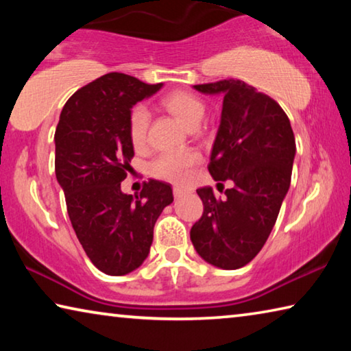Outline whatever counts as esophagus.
<instances>
[{"label":"esophagus","mask_w":351,"mask_h":351,"mask_svg":"<svg viewBox=\"0 0 351 351\" xmlns=\"http://www.w3.org/2000/svg\"><path fill=\"white\" fill-rule=\"evenodd\" d=\"M184 193H186V190H184V189H181V187H173V195H175V198H181Z\"/></svg>","instance_id":"34e87169"}]
</instances>
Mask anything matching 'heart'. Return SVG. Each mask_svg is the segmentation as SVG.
<instances>
[{"instance_id":"1","label":"heart","mask_w":351,"mask_h":351,"mask_svg":"<svg viewBox=\"0 0 351 351\" xmlns=\"http://www.w3.org/2000/svg\"><path fill=\"white\" fill-rule=\"evenodd\" d=\"M161 105L189 128L198 125L206 110L203 100L186 91L165 94L161 99ZM148 125H150V112L144 105H136L128 117V136L136 150H142L147 145ZM199 159V153L195 150L165 152L154 159L150 170L159 180L173 184H186Z\"/></svg>"}]
</instances>
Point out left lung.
<instances>
[{
	"label": "left lung",
	"instance_id": "left-lung-1",
	"mask_svg": "<svg viewBox=\"0 0 351 351\" xmlns=\"http://www.w3.org/2000/svg\"><path fill=\"white\" fill-rule=\"evenodd\" d=\"M193 88L224 96L207 169L218 184L229 180L234 187L224 198H215L212 187L197 190L204 210L190 240L207 263L239 269L260 252L274 228L291 184L294 133L282 106L245 82L226 79Z\"/></svg>",
	"mask_w": 351,
	"mask_h": 351
}]
</instances>
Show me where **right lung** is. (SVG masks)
<instances>
[{"label":"right lung","instance_id":"1","mask_svg":"<svg viewBox=\"0 0 351 351\" xmlns=\"http://www.w3.org/2000/svg\"><path fill=\"white\" fill-rule=\"evenodd\" d=\"M161 86L105 74L68 99L56 130V176L71 224L93 265L108 276L139 268L150 252L154 223L173 201L170 184L156 180L134 197L121 190L134 156L130 112Z\"/></svg>","mask_w":351,"mask_h":351}]
</instances>
